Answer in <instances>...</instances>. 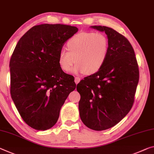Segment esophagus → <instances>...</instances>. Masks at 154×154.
<instances>
[{
  "label": "esophagus",
  "instance_id": "esophagus-1",
  "mask_svg": "<svg viewBox=\"0 0 154 154\" xmlns=\"http://www.w3.org/2000/svg\"><path fill=\"white\" fill-rule=\"evenodd\" d=\"M80 80H81V79H80V78H79V77H75V84H77L78 83H79V82H80Z\"/></svg>",
  "mask_w": 154,
  "mask_h": 154
}]
</instances>
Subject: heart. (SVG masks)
I'll use <instances>...</instances> for the list:
<instances>
[{"label": "heart", "instance_id": "1", "mask_svg": "<svg viewBox=\"0 0 154 154\" xmlns=\"http://www.w3.org/2000/svg\"><path fill=\"white\" fill-rule=\"evenodd\" d=\"M67 51H61L57 57L60 68L66 73L75 72L86 75L96 73L103 67L109 51L108 39L99 32H82L70 38L66 42Z\"/></svg>", "mask_w": 154, "mask_h": 154}]
</instances>
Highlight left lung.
I'll use <instances>...</instances> for the list:
<instances>
[{
  "label": "left lung",
  "mask_w": 154,
  "mask_h": 154,
  "mask_svg": "<svg viewBox=\"0 0 154 154\" xmlns=\"http://www.w3.org/2000/svg\"><path fill=\"white\" fill-rule=\"evenodd\" d=\"M91 27L106 33L109 51L103 67L77 84L79 110L85 125L102 131L116 125L132 108L139 70L134 48L125 36L108 26Z\"/></svg>",
  "instance_id": "left-lung-1"
}]
</instances>
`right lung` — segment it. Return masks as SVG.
Instances as JSON below:
<instances>
[{"label": "right lung", "mask_w": 154, "mask_h": 154, "mask_svg": "<svg viewBox=\"0 0 154 154\" xmlns=\"http://www.w3.org/2000/svg\"><path fill=\"white\" fill-rule=\"evenodd\" d=\"M77 31L66 24L34 26L11 55V99L23 121L35 130H48L57 123L65 100L76 88L72 76L60 68L57 57Z\"/></svg>", "instance_id": "1"}]
</instances>
